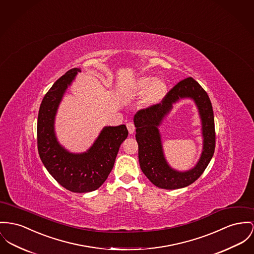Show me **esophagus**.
Instances as JSON below:
<instances>
[{"label":"esophagus","mask_w":254,"mask_h":254,"mask_svg":"<svg viewBox=\"0 0 254 254\" xmlns=\"http://www.w3.org/2000/svg\"><path fill=\"white\" fill-rule=\"evenodd\" d=\"M126 126H127V129H128V131H129L130 134H133V133L135 132V124H134L133 122H128V123L126 124Z\"/></svg>","instance_id":"34e87169"}]
</instances>
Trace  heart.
Instances as JSON below:
<instances>
[{
	"label": "heart",
	"mask_w": 254,
	"mask_h": 254,
	"mask_svg": "<svg viewBox=\"0 0 254 254\" xmlns=\"http://www.w3.org/2000/svg\"><path fill=\"white\" fill-rule=\"evenodd\" d=\"M135 89L138 92L146 90L142 103L145 106H153L159 104L165 98L168 92V85L163 80H155L154 77L146 76L136 82Z\"/></svg>",
	"instance_id": "b5f03b06"
}]
</instances>
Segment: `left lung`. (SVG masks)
Returning <instances> with one entry per match:
<instances>
[{
    "mask_svg": "<svg viewBox=\"0 0 254 254\" xmlns=\"http://www.w3.org/2000/svg\"><path fill=\"white\" fill-rule=\"evenodd\" d=\"M192 98L198 105L203 120V155L198 165L186 173L169 168L162 154L157 126L169 112L172 103L180 98ZM135 139L138 144L139 166L155 186L175 190L192 184L209 165L216 147L215 121L212 104L207 92L194 79L186 78L174 85L159 104L140 109L134 117Z\"/></svg>",
    "mask_w": 254,
    "mask_h": 254,
    "instance_id": "left-lung-1",
    "label": "left lung"
}]
</instances>
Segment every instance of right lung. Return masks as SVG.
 Here are the masks:
<instances>
[{
	"label": "right lung",
	"instance_id": "obj_1",
	"mask_svg": "<svg viewBox=\"0 0 254 254\" xmlns=\"http://www.w3.org/2000/svg\"><path fill=\"white\" fill-rule=\"evenodd\" d=\"M80 68H72L55 82L41 102L37 119V148L39 157L55 178L73 192L97 190L114 168L121 143L126 139L125 125L105 127L87 152L72 154L63 148L54 133V119L68 85Z\"/></svg>",
	"mask_w": 254,
	"mask_h": 254
}]
</instances>
